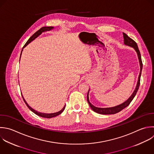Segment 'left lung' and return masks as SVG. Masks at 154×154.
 <instances>
[{"label": "left lung", "mask_w": 154, "mask_h": 154, "mask_svg": "<svg viewBox=\"0 0 154 154\" xmlns=\"http://www.w3.org/2000/svg\"><path fill=\"white\" fill-rule=\"evenodd\" d=\"M123 38H124V44L125 45L131 46L132 48H133L135 51H136L137 54V56H138V58L139 60V63H140V73H139V76H138V81H137V84L135 87V90L134 91L133 93L131 94V96L129 97V99L128 100H126L125 102H124L123 103H121L120 105H117L116 106H113V107H109V108H99V107H96L95 106H94L93 105H92L88 99V92L89 90L88 91L87 93V101L88 103L90 106V108L92 109V110H93L94 112L100 114H114L116 113H117L119 112H120L121 110H122L123 109H124L125 108H126V106H128L130 103L131 102V101L132 100V99H134V97H135L139 86H140V77H141V70H142V68H143V64H142V61H141V55H140V51L138 49V46L137 45V43H135V41H134L132 38H131L130 37H129L126 34L123 33Z\"/></svg>", "instance_id": "obj_1"}]
</instances>
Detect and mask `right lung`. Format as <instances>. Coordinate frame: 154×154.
<instances>
[{"label":"right lung","mask_w":154,"mask_h":154,"mask_svg":"<svg viewBox=\"0 0 154 154\" xmlns=\"http://www.w3.org/2000/svg\"><path fill=\"white\" fill-rule=\"evenodd\" d=\"M54 27H52V26H48V27H43V28H40L38 31H37L35 33H34L29 38V40L27 41V42L26 43V44L24 45V46H23V49L24 48H25L29 43H30L32 41H33L34 40H35L37 37H38L40 35H41L43 32H46V31H51V30H52V29H54ZM23 49H22V52H21V54H20V57H21V55H22V51H23ZM22 97H23V100H24V102H25V103H26V105H27V106L29 108V109L31 110V111H32L34 113H35V114H37V116H40V117H45V118H52V117H56V116H58V115H60V114H61L63 112V111L64 110V109H65V106H66V105H65V106L63 107V108L61 109V110H60V111H58V112H54V113H43V112H38V111H36V110H35V109H34L33 108H32L28 104V103L26 102V100H25V99L23 98V95H22Z\"/></svg>","instance_id":"obj_1"}]
</instances>
